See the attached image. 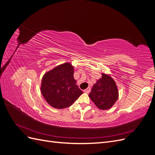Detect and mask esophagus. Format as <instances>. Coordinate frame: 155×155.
I'll return each mask as SVG.
<instances>
[{"label": "esophagus", "mask_w": 155, "mask_h": 155, "mask_svg": "<svg viewBox=\"0 0 155 155\" xmlns=\"http://www.w3.org/2000/svg\"><path fill=\"white\" fill-rule=\"evenodd\" d=\"M90 91H91V88H90V87H88L87 88L85 89V90L83 91V92H85V93H87V94H88L89 92H90Z\"/></svg>", "instance_id": "obj_1"}]
</instances>
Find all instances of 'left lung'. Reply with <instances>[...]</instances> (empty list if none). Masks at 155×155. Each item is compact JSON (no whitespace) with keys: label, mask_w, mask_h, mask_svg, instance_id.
<instances>
[{"label":"left lung","mask_w":155,"mask_h":155,"mask_svg":"<svg viewBox=\"0 0 155 155\" xmlns=\"http://www.w3.org/2000/svg\"><path fill=\"white\" fill-rule=\"evenodd\" d=\"M102 77L94 85L89 97L101 110L109 109L118 98L117 85L109 75L102 74Z\"/></svg>","instance_id":"1"}]
</instances>
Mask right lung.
I'll use <instances>...</instances> for the list:
<instances>
[{"mask_svg":"<svg viewBox=\"0 0 155 155\" xmlns=\"http://www.w3.org/2000/svg\"><path fill=\"white\" fill-rule=\"evenodd\" d=\"M74 67L66 63L45 74L41 91L50 105L55 109H64L71 106L82 94L74 78Z\"/></svg>","mask_w":155,"mask_h":155,"instance_id":"1","label":"right lung"}]
</instances>
